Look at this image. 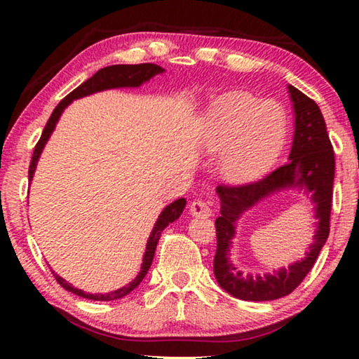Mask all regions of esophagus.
Segmentation results:
<instances>
[{
    "instance_id": "esophagus-1",
    "label": "esophagus",
    "mask_w": 359,
    "mask_h": 359,
    "mask_svg": "<svg viewBox=\"0 0 359 359\" xmlns=\"http://www.w3.org/2000/svg\"><path fill=\"white\" fill-rule=\"evenodd\" d=\"M190 214L193 217H210L212 209L205 201H201V199H194V201L190 204Z\"/></svg>"
}]
</instances>
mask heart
Segmentation results:
<instances>
[{"mask_svg": "<svg viewBox=\"0 0 359 359\" xmlns=\"http://www.w3.org/2000/svg\"><path fill=\"white\" fill-rule=\"evenodd\" d=\"M287 136L282 109L276 102L234 95L217 102L204 123V147L223 154L220 172L226 180L259 177L280 155Z\"/></svg>", "mask_w": 359, "mask_h": 359, "instance_id": "b5f03b06", "label": "heart"}]
</instances>
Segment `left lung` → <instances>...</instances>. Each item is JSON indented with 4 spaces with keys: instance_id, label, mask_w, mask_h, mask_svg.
<instances>
[{
    "instance_id": "1",
    "label": "left lung",
    "mask_w": 359,
    "mask_h": 359,
    "mask_svg": "<svg viewBox=\"0 0 359 359\" xmlns=\"http://www.w3.org/2000/svg\"><path fill=\"white\" fill-rule=\"evenodd\" d=\"M294 115V135L287 165L264 179L241 187H217L220 215L215 220L217 253L214 274L220 287L242 301H274L290 294L312 269L330 236L334 182V151L317 102L288 85ZM282 191L302 192L313 204L314 241L306 257L288 268L266 275L244 273L230 259L232 239L240 217L264 198Z\"/></svg>"
}]
</instances>
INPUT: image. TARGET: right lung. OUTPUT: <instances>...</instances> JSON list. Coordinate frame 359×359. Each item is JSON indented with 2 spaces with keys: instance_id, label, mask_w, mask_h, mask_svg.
<instances>
[{
  "instance_id": "1",
  "label": "right lung",
  "mask_w": 359,
  "mask_h": 359,
  "mask_svg": "<svg viewBox=\"0 0 359 359\" xmlns=\"http://www.w3.org/2000/svg\"><path fill=\"white\" fill-rule=\"evenodd\" d=\"M165 69L158 65H151V63H142V65H112V66H106V68L100 69L96 74H93L88 81H85L82 85H79L76 90L66 96L65 100L60 101V104L53 109V112L48 118L47 125L44 131H42L39 142L36 144L34 147V154L32 158V165H29V171H28V177L29 182L33 180V175L36 172V166H38L39 156L44 150L46 144L48 139H50L53 130L58 123L60 117L65 112V109L68 107L74 100H81L83 96H90L93 93L98 92H104V90H112V88H137L141 87L142 83L149 82L151 77H155L158 74H163ZM187 205V199L185 198H179L175 199L174 203L168 204L165 209L161 210V214L158 215L156 222L151 228V233L147 239V245H145V252L142 257V264H141V271L139 274L133 278L130 283H126L125 287L117 288L114 291H109V293H87V291L79 290L76 287H72V283H68L63 277H60L55 271H52V274L55 276L57 282L62 285V287L66 291H71L81 297H85V299H92V301H115V299H121L126 294H130L133 290H136L141 282L144 280V277L147 276V272L151 266V261H154L155 257V250H156V244L160 241V236L163 233L169 223H172L177 220V218L182 215Z\"/></svg>"
}]
</instances>
